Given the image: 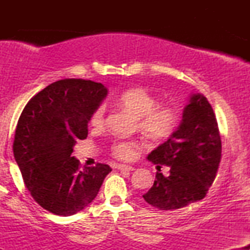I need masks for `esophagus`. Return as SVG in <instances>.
I'll return each instance as SVG.
<instances>
[{
  "mask_svg": "<svg viewBox=\"0 0 250 250\" xmlns=\"http://www.w3.org/2000/svg\"><path fill=\"white\" fill-rule=\"evenodd\" d=\"M117 168H119L120 170H122V171H133V170H135L134 167H131V166H127V165H119V166H117Z\"/></svg>",
  "mask_w": 250,
  "mask_h": 250,
  "instance_id": "34e87169",
  "label": "esophagus"
}]
</instances>
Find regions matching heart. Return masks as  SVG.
<instances>
[{
    "label": "heart",
    "mask_w": 250,
    "mask_h": 250,
    "mask_svg": "<svg viewBox=\"0 0 250 250\" xmlns=\"http://www.w3.org/2000/svg\"><path fill=\"white\" fill-rule=\"evenodd\" d=\"M115 103L136 116V128L155 140L168 139L175 133L181 121V109L175 102L157 104V99L145 88H131L116 96ZM105 125V105L100 104L90 116V125L101 129ZM145 146L142 140H116L109 151L122 161H130Z\"/></svg>",
    "instance_id": "obj_1"
}]
</instances>
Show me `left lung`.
Returning <instances> with one entry per match:
<instances>
[{"label": "left lung", "instance_id": "1", "mask_svg": "<svg viewBox=\"0 0 250 250\" xmlns=\"http://www.w3.org/2000/svg\"><path fill=\"white\" fill-rule=\"evenodd\" d=\"M219 125L207 97L195 94L183 111L177 130L148 155L161 168H170L169 176L156 180L143 195L147 203L160 210H175L202 200L213 185L222 156Z\"/></svg>", "mask_w": 250, "mask_h": 250}]
</instances>
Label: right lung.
Masks as SVG:
<instances>
[{
	"mask_svg": "<svg viewBox=\"0 0 250 250\" xmlns=\"http://www.w3.org/2000/svg\"><path fill=\"white\" fill-rule=\"evenodd\" d=\"M107 95L102 83L64 79L39 91L21 113L13 150L25 187L45 210L69 216L96 197L108 165L80 169L71 156L79 140L88 136V122Z\"/></svg>",
	"mask_w": 250,
	"mask_h": 250,
	"instance_id": "add662e5",
	"label": "right lung"
}]
</instances>
